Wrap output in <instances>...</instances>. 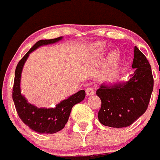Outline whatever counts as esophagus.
<instances>
[{"label":"esophagus","mask_w":160,"mask_h":160,"mask_svg":"<svg viewBox=\"0 0 160 160\" xmlns=\"http://www.w3.org/2000/svg\"><path fill=\"white\" fill-rule=\"evenodd\" d=\"M85 92H86V95L87 96H92V95L94 94V90L92 87H88V88L85 89Z\"/></svg>","instance_id":"esophagus-1"}]
</instances>
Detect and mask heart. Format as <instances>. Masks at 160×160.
Wrapping results in <instances>:
<instances>
[{
    "label": "heart",
    "instance_id": "obj_1",
    "mask_svg": "<svg viewBox=\"0 0 160 160\" xmlns=\"http://www.w3.org/2000/svg\"><path fill=\"white\" fill-rule=\"evenodd\" d=\"M118 54L116 53V52H112V53H110L108 57V62L110 63V64H113L118 61Z\"/></svg>",
    "mask_w": 160,
    "mask_h": 160
}]
</instances>
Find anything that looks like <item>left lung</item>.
I'll use <instances>...</instances> for the list:
<instances>
[{"label": "left lung", "instance_id": "1", "mask_svg": "<svg viewBox=\"0 0 160 160\" xmlns=\"http://www.w3.org/2000/svg\"><path fill=\"white\" fill-rule=\"evenodd\" d=\"M132 68L134 74L127 82L110 86L103 84L96 91L101 99L98 118L103 125L117 128L130 126L148 108L154 80L149 62L137 47Z\"/></svg>", "mask_w": 160, "mask_h": 160}]
</instances>
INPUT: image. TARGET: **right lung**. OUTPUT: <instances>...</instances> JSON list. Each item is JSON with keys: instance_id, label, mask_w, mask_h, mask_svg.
<instances>
[{"instance_id": "right-lung-1", "label": "right lung", "mask_w": 160, "mask_h": 160, "mask_svg": "<svg viewBox=\"0 0 160 160\" xmlns=\"http://www.w3.org/2000/svg\"><path fill=\"white\" fill-rule=\"evenodd\" d=\"M62 36L52 39H42L36 42L19 61L15 69L12 99L17 113L25 124L32 130L40 134H53L62 130L68 121L72 109L75 104L82 102L85 96V90H80L67 99L61 101L55 108H37L28 103L20 91L21 74L25 62L31 52L39 47L54 43L61 40Z\"/></svg>"}]
</instances>
